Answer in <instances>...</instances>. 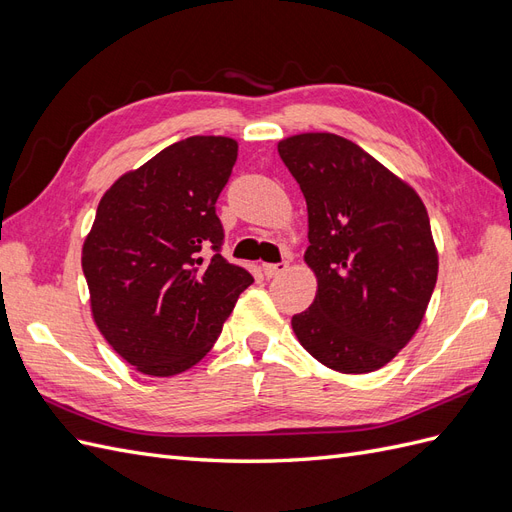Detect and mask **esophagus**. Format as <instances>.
Listing matches in <instances>:
<instances>
[{"instance_id":"esophagus-1","label":"esophagus","mask_w":512,"mask_h":512,"mask_svg":"<svg viewBox=\"0 0 512 512\" xmlns=\"http://www.w3.org/2000/svg\"><path fill=\"white\" fill-rule=\"evenodd\" d=\"M288 260H280V262H273V265H262V271H265L267 277H277L288 271Z\"/></svg>"}]
</instances>
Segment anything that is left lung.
<instances>
[{
    "instance_id": "obj_1",
    "label": "left lung",
    "mask_w": 512,
    "mask_h": 512,
    "mask_svg": "<svg viewBox=\"0 0 512 512\" xmlns=\"http://www.w3.org/2000/svg\"><path fill=\"white\" fill-rule=\"evenodd\" d=\"M277 151L305 196V262L318 277L316 299L292 316V331L322 365L376 371L421 327L436 288L423 200L344 136L297 134Z\"/></svg>"
}]
</instances>
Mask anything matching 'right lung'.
Wrapping results in <instances>:
<instances>
[{"mask_svg": "<svg viewBox=\"0 0 512 512\" xmlns=\"http://www.w3.org/2000/svg\"><path fill=\"white\" fill-rule=\"evenodd\" d=\"M237 149L228 136H190L119 177L100 200L83 245L91 314L141 374L166 378L196 365L254 282L220 254L215 203Z\"/></svg>", "mask_w": 512, "mask_h": 512, "instance_id": "add662e5", "label": "right lung"}]
</instances>
